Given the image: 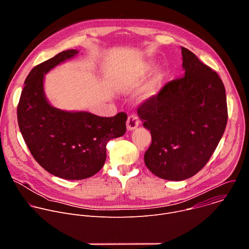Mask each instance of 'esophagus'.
Segmentation results:
<instances>
[{
	"label": "esophagus",
	"mask_w": 249,
	"mask_h": 249,
	"mask_svg": "<svg viewBox=\"0 0 249 249\" xmlns=\"http://www.w3.org/2000/svg\"><path fill=\"white\" fill-rule=\"evenodd\" d=\"M126 124H127V129H128L129 131H132V130L136 129V128L139 126V124H140L139 117H138L136 114H131V115L128 117Z\"/></svg>",
	"instance_id": "obj_1"
}]
</instances>
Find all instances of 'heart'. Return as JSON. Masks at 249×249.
I'll list each match as a JSON object with an SVG mask.
<instances>
[{"label": "heart", "mask_w": 249, "mask_h": 249, "mask_svg": "<svg viewBox=\"0 0 249 249\" xmlns=\"http://www.w3.org/2000/svg\"><path fill=\"white\" fill-rule=\"evenodd\" d=\"M159 84H160V77L156 76V78H154L146 87V89L143 91V94H142V97L147 98L150 97L152 95H154L159 88Z\"/></svg>", "instance_id": "heart-1"}]
</instances>
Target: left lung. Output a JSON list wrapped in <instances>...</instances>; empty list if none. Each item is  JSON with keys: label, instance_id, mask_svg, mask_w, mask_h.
<instances>
[{"label": "left lung", "instance_id": "1", "mask_svg": "<svg viewBox=\"0 0 249 249\" xmlns=\"http://www.w3.org/2000/svg\"><path fill=\"white\" fill-rule=\"evenodd\" d=\"M183 78L167 83L142 103L138 115L151 131L145 164L158 177L180 181L200 171L215 152L228 122L219 75L181 47Z\"/></svg>", "mask_w": 249, "mask_h": 249}]
</instances>
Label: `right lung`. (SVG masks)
<instances>
[{"label":"right lung","mask_w":249,"mask_h":249,"mask_svg":"<svg viewBox=\"0 0 249 249\" xmlns=\"http://www.w3.org/2000/svg\"><path fill=\"white\" fill-rule=\"evenodd\" d=\"M79 51H63L35 66L24 81L18 121L32 157L46 171L68 180L97 173L106 160V144L126 132L127 114L100 117L86 111L52 106L44 93V75Z\"/></svg>","instance_id":"1"}]
</instances>
